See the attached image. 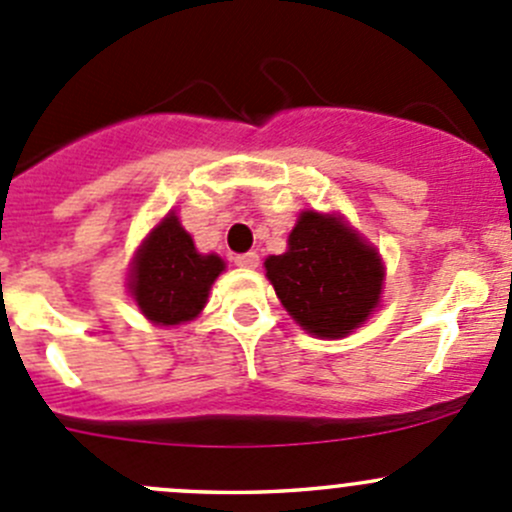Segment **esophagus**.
Returning a JSON list of instances; mask_svg holds the SVG:
<instances>
[{
  "label": "esophagus",
  "mask_w": 512,
  "mask_h": 512,
  "mask_svg": "<svg viewBox=\"0 0 512 512\" xmlns=\"http://www.w3.org/2000/svg\"><path fill=\"white\" fill-rule=\"evenodd\" d=\"M235 265L245 267V270H255V267L260 265V255H257V252H245V255H237Z\"/></svg>",
  "instance_id": "34e87169"
}]
</instances>
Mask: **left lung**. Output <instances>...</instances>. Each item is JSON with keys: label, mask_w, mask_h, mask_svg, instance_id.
Masks as SVG:
<instances>
[{"label": "left lung", "mask_w": 512, "mask_h": 512, "mask_svg": "<svg viewBox=\"0 0 512 512\" xmlns=\"http://www.w3.org/2000/svg\"><path fill=\"white\" fill-rule=\"evenodd\" d=\"M267 280L289 317L319 339H342L379 307L384 265L342 215L304 210L287 252L265 260Z\"/></svg>", "instance_id": "1"}]
</instances>
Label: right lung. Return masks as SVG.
I'll use <instances>...</instances> for the list:
<instances>
[{
	"mask_svg": "<svg viewBox=\"0 0 512 512\" xmlns=\"http://www.w3.org/2000/svg\"><path fill=\"white\" fill-rule=\"evenodd\" d=\"M223 270L225 262L218 255H200L178 215L168 213L138 247L128 289L143 317L160 327H175L203 312L210 287Z\"/></svg>",
	"mask_w": 512,
	"mask_h": 512,
	"instance_id": "add662e5",
	"label": "right lung"
}]
</instances>
